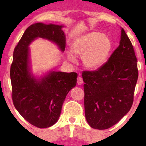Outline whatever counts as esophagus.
I'll list each match as a JSON object with an SVG mask.
<instances>
[{
	"label": "esophagus",
	"mask_w": 146,
	"mask_h": 146,
	"mask_svg": "<svg viewBox=\"0 0 146 146\" xmlns=\"http://www.w3.org/2000/svg\"><path fill=\"white\" fill-rule=\"evenodd\" d=\"M83 79H82V77H80V76H78L77 78V83L79 85H81V84H83Z\"/></svg>",
	"instance_id": "obj_1"
}]
</instances>
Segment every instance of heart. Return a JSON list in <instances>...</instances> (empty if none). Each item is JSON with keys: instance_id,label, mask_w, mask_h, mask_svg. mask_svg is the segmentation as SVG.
Instances as JSON below:
<instances>
[{"instance_id": "b5f03b06", "label": "heart", "mask_w": 146, "mask_h": 146, "mask_svg": "<svg viewBox=\"0 0 146 146\" xmlns=\"http://www.w3.org/2000/svg\"><path fill=\"white\" fill-rule=\"evenodd\" d=\"M111 46V41L107 35L92 32L76 38L72 44L71 51L76 56L82 57L85 68L96 70L106 60ZM72 54L68 53L67 57L73 62L75 58Z\"/></svg>"}]
</instances>
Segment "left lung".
Segmentation results:
<instances>
[{
    "label": "left lung",
    "instance_id": "8db88e82",
    "mask_svg": "<svg viewBox=\"0 0 146 146\" xmlns=\"http://www.w3.org/2000/svg\"><path fill=\"white\" fill-rule=\"evenodd\" d=\"M119 45L97 70L83 71L86 119L92 127L110 128L132 106L137 78V58L130 40L121 29Z\"/></svg>",
    "mask_w": 146,
    "mask_h": 146
}]
</instances>
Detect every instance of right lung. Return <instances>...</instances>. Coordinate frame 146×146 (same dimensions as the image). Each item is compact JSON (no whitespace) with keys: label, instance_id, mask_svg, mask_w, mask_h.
<instances>
[{"label":"right lung","instance_id":"add662e5","mask_svg":"<svg viewBox=\"0 0 146 146\" xmlns=\"http://www.w3.org/2000/svg\"><path fill=\"white\" fill-rule=\"evenodd\" d=\"M63 26L36 23L26 29L16 46L11 66L12 99L15 108L31 124L46 128L58 119L67 94L76 84L77 73L53 71L36 80L30 72L29 46L36 38L55 42L64 52Z\"/></svg>","mask_w":146,"mask_h":146}]
</instances>
